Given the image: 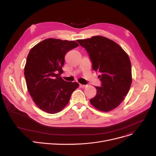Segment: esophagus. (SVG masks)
I'll return each mask as SVG.
<instances>
[{
    "label": "esophagus",
    "mask_w": 156,
    "mask_h": 156,
    "mask_svg": "<svg viewBox=\"0 0 156 156\" xmlns=\"http://www.w3.org/2000/svg\"><path fill=\"white\" fill-rule=\"evenodd\" d=\"M80 87L81 88H85V87H87V85H82V84H80Z\"/></svg>",
    "instance_id": "esophagus-1"
}]
</instances>
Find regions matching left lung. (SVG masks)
I'll use <instances>...</instances> for the list:
<instances>
[{
	"label": "left lung",
	"instance_id": "1",
	"mask_svg": "<svg viewBox=\"0 0 156 156\" xmlns=\"http://www.w3.org/2000/svg\"><path fill=\"white\" fill-rule=\"evenodd\" d=\"M100 73L101 87H95L97 95L90 100L98 110L108 112L123 101L132 85V65L128 54L118 44L102 36L78 40Z\"/></svg>",
	"mask_w": 156,
	"mask_h": 156
}]
</instances>
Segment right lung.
Wrapping results in <instances>:
<instances>
[{
  "label": "right lung",
  "mask_w": 156,
  "mask_h": 156,
  "mask_svg": "<svg viewBox=\"0 0 156 156\" xmlns=\"http://www.w3.org/2000/svg\"><path fill=\"white\" fill-rule=\"evenodd\" d=\"M79 45L75 41L48 38L33 47L24 66L28 90L38 107L49 114L61 111L79 84L64 81V57Z\"/></svg>",
  "instance_id": "right-lung-1"
}]
</instances>
